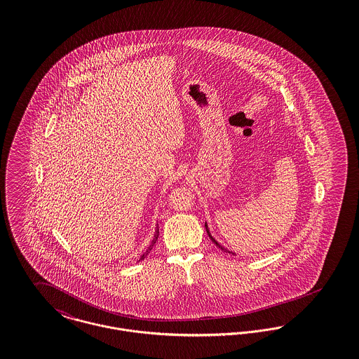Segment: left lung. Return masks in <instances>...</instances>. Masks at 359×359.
Listing matches in <instances>:
<instances>
[{
	"label": "left lung",
	"mask_w": 359,
	"mask_h": 359,
	"mask_svg": "<svg viewBox=\"0 0 359 359\" xmlns=\"http://www.w3.org/2000/svg\"><path fill=\"white\" fill-rule=\"evenodd\" d=\"M205 230H207V234H208V237H210V238H211V241H212V242H214V243H215V245H217V246H218V248H221V249H222V250H224V252H227V253H231V255H234V253H233V252H230V250H227V249H224V248H222V246H221V243H218V241H215V238H214V237H212V236H211V234H210V230H208V226H207V223H205Z\"/></svg>",
	"instance_id": "obj_1"
}]
</instances>
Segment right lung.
Segmentation results:
<instances>
[{
  "mask_svg": "<svg viewBox=\"0 0 359 359\" xmlns=\"http://www.w3.org/2000/svg\"><path fill=\"white\" fill-rule=\"evenodd\" d=\"M157 238H158V224H157V226H156V230H154V239H152V241H151V243H149V246H148V249H147V250H145V253H144V255H142V256L140 257V259H144V258H145V257L148 256V253H149V252H151V250H152V249H154V243H156V242H157Z\"/></svg>",
  "mask_w": 359,
  "mask_h": 359,
  "instance_id": "right-lung-1",
  "label": "right lung"
}]
</instances>
